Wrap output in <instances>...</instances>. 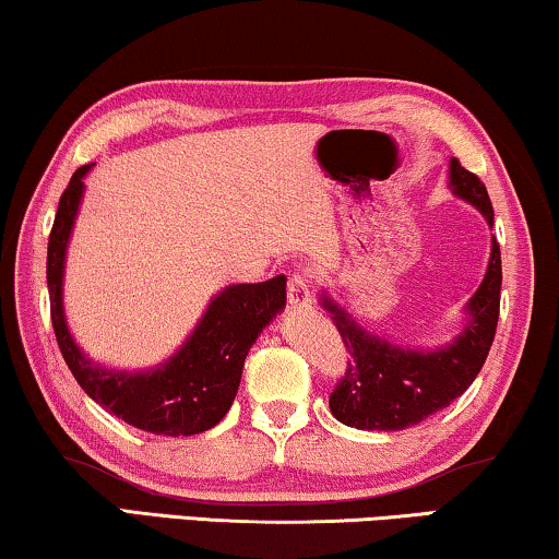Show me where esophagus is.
I'll return each instance as SVG.
<instances>
[{"mask_svg": "<svg viewBox=\"0 0 559 559\" xmlns=\"http://www.w3.org/2000/svg\"><path fill=\"white\" fill-rule=\"evenodd\" d=\"M288 304L290 308H304L311 304V281H308L306 273H294L288 278Z\"/></svg>", "mask_w": 559, "mask_h": 559, "instance_id": "34e87169", "label": "esophagus"}]
</instances>
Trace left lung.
Here are the masks:
<instances>
[{
    "label": "left lung",
    "instance_id": "left-lung-1",
    "mask_svg": "<svg viewBox=\"0 0 559 559\" xmlns=\"http://www.w3.org/2000/svg\"><path fill=\"white\" fill-rule=\"evenodd\" d=\"M449 186L466 203L477 205L492 226L495 211L485 182L462 168L456 157H452L449 168ZM499 290H502V253L497 240H492L487 276L466 306L469 323L462 336L439 352H409L389 344L386 338L364 331L323 296V306L331 311V321L336 323L338 336L352 356L346 361L344 377L336 381L329 396L331 414L346 427L399 431L414 427L439 409H447L472 386L487 361L497 333Z\"/></svg>",
    "mask_w": 559,
    "mask_h": 559
}]
</instances>
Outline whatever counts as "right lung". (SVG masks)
<instances>
[{
	"instance_id": "1",
	"label": "right lung",
	"mask_w": 559,
	"mask_h": 559,
	"mask_svg": "<svg viewBox=\"0 0 559 559\" xmlns=\"http://www.w3.org/2000/svg\"><path fill=\"white\" fill-rule=\"evenodd\" d=\"M90 168L93 165L74 170L49 230L47 288L57 346L85 394L122 421L160 437H190L207 431L228 414L240 386L243 361L258 333L286 306V276L228 286L207 306L188 344L157 369L145 373L103 369L74 346L62 313L67 238L85 188L82 178Z\"/></svg>"
}]
</instances>
